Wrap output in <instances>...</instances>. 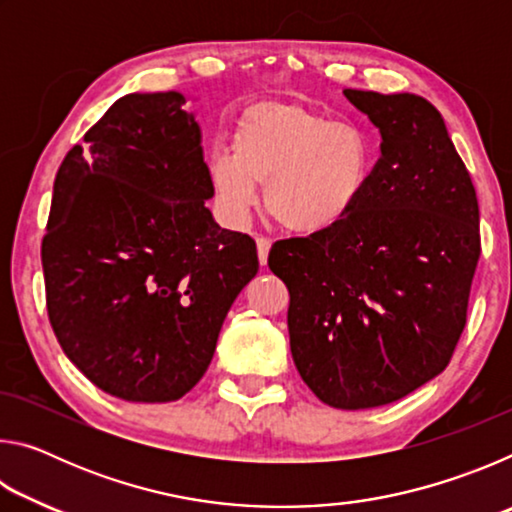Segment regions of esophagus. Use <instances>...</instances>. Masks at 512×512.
Listing matches in <instances>:
<instances>
[{
    "label": "esophagus",
    "instance_id": "esophagus-1",
    "mask_svg": "<svg viewBox=\"0 0 512 512\" xmlns=\"http://www.w3.org/2000/svg\"><path fill=\"white\" fill-rule=\"evenodd\" d=\"M257 257H259V264L266 266L268 262V250H271V241H268L266 237H257Z\"/></svg>",
    "mask_w": 512,
    "mask_h": 512
}]
</instances>
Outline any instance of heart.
<instances>
[{"label": "heart", "instance_id": "heart-1", "mask_svg": "<svg viewBox=\"0 0 512 512\" xmlns=\"http://www.w3.org/2000/svg\"><path fill=\"white\" fill-rule=\"evenodd\" d=\"M377 160L372 135L357 121H332L296 101H266L241 115L232 155L216 153L210 180L225 212L241 221L257 203L302 237L325 235L348 221Z\"/></svg>", "mask_w": 512, "mask_h": 512}]
</instances>
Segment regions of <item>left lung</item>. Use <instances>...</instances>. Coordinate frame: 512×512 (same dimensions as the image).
<instances>
[{
  "label": "left lung",
  "instance_id": "1",
  "mask_svg": "<svg viewBox=\"0 0 512 512\" xmlns=\"http://www.w3.org/2000/svg\"><path fill=\"white\" fill-rule=\"evenodd\" d=\"M381 158L348 221L275 241L293 363L320 402L384 406L440 375L461 339L481 255L479 203L445 121L418 94L343 90Z\"/></svg>",
  "mask_w": 512,
  "mask_h": 512
}]
</instances>
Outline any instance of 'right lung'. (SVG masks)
Wrapping results in <instances>:
<instances>
[{
  "instance_id": "add662e5",
  "label": "right lung",
  "mask_w": 512,
  "mask_h": 512,
  "mask_svg": "<svg viewBox=\"0 0 512 512\" xmlns=\"http://www.w3.org/2000/svg\"><path fill=\"white\" fill-rule=\"evenodd\" d=\"M180 92L126 94L65 155L42 239L49 323L67 359L126 402H173L214 357L259 268L221 228L201 126Z\"/></svg>"
}]
</instances>
